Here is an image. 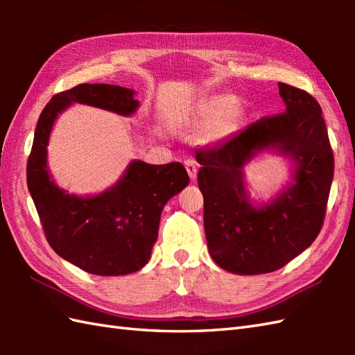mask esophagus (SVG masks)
Instances as JSON below:
<instances>
[{"mask_svg": "<svg viewBox=\"0 0 355 355\" xmlns=\"http://www.w3.org/2000/svg\"><path fill=\"white\" fill-rule=\"evenodd\" d=\"M184 166H186V171H187V173H189L191 180H192V182H193V180L197 178V172H198L197 163H195L193 160H187V162L184 163Z\"/></svg>", "mask_w": 355, "mask_h": 355, "instance_id": "esophagus-1", "label": "esophagus"}]
</instances>
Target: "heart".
I'll list each match as a JSON object with an SVG mask.
<instances>
[{
    "label": "heart",
    "mask_w": 355,
    "mask_h": 355,
    "mask_svg": "<svg viewBox=\"0 0 355 355\" xmlns=\"http://www.w3.org/2000/svg\"><path fill=\"white\" fill-rule=\"evenodd\" d=\"M243 120V110L236 105L233 96L216 94L205 101H200L180 116V122L184 125H201L198 140L201 143H218L232 137L238 131Z\"/></svg>",
    "instance_id": "heart-1"
}]
</instances>
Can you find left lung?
Masks as SVG:
<instances>
[{
  "label": "left lung",
  "mask_w": 355,
  "mask_h": 355,
  "mask_svg": "<svg viewBox=\"0 0 355 355\" xmlns=\"http://www.w3.org/2000/svg\"><path fill=\"white\" fill-rule=\"evenodd\" d=\"M277 85L284 112L195 153L209 253L235 275L284 267L314 243L327 214L334 155L320 105L304 89ZM263 150L291 158L292 182L273 200L256 205L248 197L243 166Z\"/></svg>",
  "instance_id": "left-lung-1"
}]
</instances>
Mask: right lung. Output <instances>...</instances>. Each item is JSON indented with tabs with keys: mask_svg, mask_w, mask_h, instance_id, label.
<instances>
[{
	"mask_svg": "<svg viewBox=\"0 0 355 355\" xmlns=\"http://www.w3.org/2000/svg\"><path fill=\"white\" fill-rule=\"evenodd\" d=\"M135 92L110 84H80L51 97L37 120L27 163V186L42 229L61 258L87 273L120 276L141 270L150 259L166 202L189 184L178 162L149 164L132 160L117 183L97 195L69 193L51 178L47 146L58 116L73 103L132 116Z\"/></svg>",
	"mask_w": 355,
	"mask_h": 355,
	"instance_id": "right-lung-1",
	"label": "right lung"
}]
</instances>
